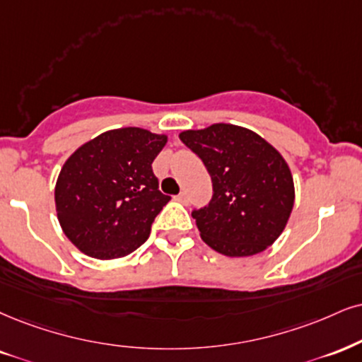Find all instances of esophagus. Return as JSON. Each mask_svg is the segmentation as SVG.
<instances>
[{
	"label": "esophagus",
	"instance_id": "obj_1",
	"mask_svg": "<svg viewBox=\"0 0 362 362\" xmlns=\"http://www.w3.org/2000/svg\"><path fill=\"white\" fill-rule=\"evenodd\" d=\"M176 202H180V203H182V204H188V203H189L188 194H186L185 191H182V193H180V194L176 196Z\"/></svg>",
	"mask_w": 362,
	"mask_h": 362
}]
</instances>
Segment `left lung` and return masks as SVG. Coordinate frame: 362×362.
I'll list each match as a JSON object with an SVG mask.
<instances>
[{"mask_svg":"<svg viewBox=\"0 0 362 362\" xmlns=\"http://www.w3.org/2000/svg\"><path fill=\"white\" fill-rule=\"evenodd\" d=\"M180 139L211 176V202L191 213L203 242L226 257L269 248L285 230L296 199L282 154L257 132L233 124L182 131Z\"/></svg>","mask_w":362,"mask_h":362,"instance_id":"1","label":"left lung"}]
</instances>
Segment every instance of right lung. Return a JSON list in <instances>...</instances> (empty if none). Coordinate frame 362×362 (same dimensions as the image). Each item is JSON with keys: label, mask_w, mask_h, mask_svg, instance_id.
Returning <instances> with one entry per match:
<instances>
[{"label": "right lung", "mask_w": 362, "mask_h": 362, "mask_svg": "<svg viewBox=\"0 0 362 362\" xmlns=\"http://www.w3.org/2000/svg\"><path fill=\"white\" fill-rule=\"evenodd\" d=\"M168 136L141 127L102 132L65 160L55 185L57 218L80 252L99 260L126 257L151 233L169 196L153 160Z\"/></svg>", "instance_id": "right-lung-1"}]
</instances>
